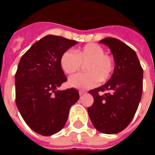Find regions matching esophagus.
Segmentation results:
<instances>
[{
  "mask_svg": "<svg viewBox=\"0 0 155 155\" xmlns=\"http://www.w3.org/2000/svg\"><path fill=\"white\" fill-rule=\"evenodd\" d=\"M79 94H80V95H82V94H85V91H79Z\"/></svg>",
  "mask_w": 155,
  "mask_h": 155,
  "instance_id": "1",
  "label": "esophagus"
}]
</instances>
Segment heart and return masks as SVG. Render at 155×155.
Instances as JSON below:
<instances>
[{
    "mask_svg": "<svg viewBox=\"0 0 155 155\" xmlns=\"http://www.w3.org/2000/svg\"><path fill=\"white\" fill-rule=\"evenodd\" d=\"M60 64L65 74L78 71L82 64H85V73H80L69 78L68 84L75 89H90L95 86L99 81H104L110 77L114 71V60L104 54L100 45L91 43L82 48L64 51L60 60Z\"/></svg>",
    "mask_w": 155,
    "mask_h": 155,
    "instance_id": "1",
    "label": "heart"
}]
</instances>
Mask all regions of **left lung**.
I'll use <instances>...</instances> for the list:
<instances>
[{
    "instance_id": "left-lung-1",
    "label": "left lung",
    "mask_w": 155,
    "mask_h": 155,
    "mask_svg": "<svg viewBox=\"0 0 155 155\" xmlns=\"http://www.w3.org/2000/svg\"><path fill=\"white\" fill-rule=\"evenodd\" d=\"M100 42L110 49L115 66L106 84L89 91L94 103L88 114L98 131L112 134L124 130L136 113L143 91V69L135 51L121 41L108 37Z\"/></svg>"
}]
</instances>
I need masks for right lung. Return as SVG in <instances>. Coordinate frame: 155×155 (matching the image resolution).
Masks as SVG:
<instances>
[{"mask_svg":"<svg viewBox=\"0 0 155 155\" xmlns=\"http://www.w3.org/2000/svg\"><path fill=\"white\" fill-rule=\"evenodd\" d=\"M77 42L49 35L22 55L15 73V103L35 133L50 136L63 129L80 95L74 88L57 91L67 81L60 64L62 54Z\"/></svg>","mask_w":155,"mask_h":155,"instance_id":"1","label":"right lung"}]
</instances>
